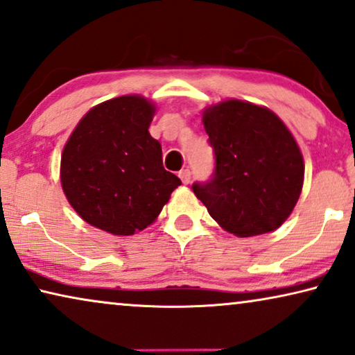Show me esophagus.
<instances>
[{
  "label": "esophagus",
  "mask_w": 355,
  "mask_h": 355,
  "mask_svg": "<svg viewBox=\"0 0 355 355\" xmlns=\"http://www.w3.org/2000/svg\"><path fill=\"white\" fill-rule=\"evenodd\" d=\"M179 178L184 184H189L192 179V173H190V169H182V171H179Z\"/></svg>",
  "instance_id": "obj_1"
}]
</instances>
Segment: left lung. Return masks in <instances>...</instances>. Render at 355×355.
<instances>
[{
  "mask_svg": "<svg viewBox=\"0 0 355 355\" xmlns=\"http://www.w3.org/2000/svg\"><path fill=\"white\" fill-rule=\"evenodd\" d=\"M214 171L192 190L227 232L253 237L285 223L300 198L304 162L288 128L274 112L225 101L203 114Z\"/></svg>",
  "mask_w": 355,
  "mask_h": 355,
  "instance_id": "8db88e82",
  "label": "left lung"
}]
</instances>
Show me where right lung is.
<instances>
[{"instance_id":"1","label":"right lung","mask_w":355,"mask_h":355,"mask_svg":"<svg viewBox=\"0 0 355 355\" xmlns=\"http://www.w3.org/2000/svg\"><path fill=\"white\" fill-rule=\"evenodd\" d=\"M152 102L121 96L86 114L60 160L65 197L86 223L132 235L160 214L181 179L163 168L162 146L148 132Z\"/></svg>"}]
</instances>
